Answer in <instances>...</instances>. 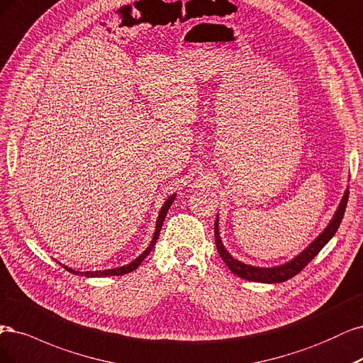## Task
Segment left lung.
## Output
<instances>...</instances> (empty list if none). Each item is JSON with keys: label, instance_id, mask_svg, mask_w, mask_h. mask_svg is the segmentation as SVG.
<instances>
[{"label": "left lung", "instance_id": "obj_1", "mask_svg": "<svg viewBox=\"0 0 363 363\" xmlns=\"http://www.w3.org/2000/svg\"><path fill=\"white\" fill-rule=\"evenodd\" d=\"M347 202H348V190L345 191L341 203L337 206V211L335 213L333 218L330 220L329 226H327L318 238H315L313 242H311L308 247L303 250L298 256H296L294 259L279 265V267H273V268H261V267H252L247 264H242L237 259H233L232 256L228 253V250L225 249V245L221 244L220 235H218V217L216 218V225H214V237H216V245H217V252L220 253L221 259L225 261V264L228 265L229 270L237 274L245 280H252V282H261V284H279V282H285V280L294 277L296 274H298L303 268H305L315 256L320 253V250L324 247V245L332 240V237L336 233L339 225H341L345 208H347Z\"/></svg>", "mask_w": 363, "mask_h": 363}]
</instances>
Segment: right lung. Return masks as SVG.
Returning <instances> with one entry per match:
<instances>
[{
	"mask_svg": "<svg viewBox=\"0 0 363 363\" xmlns=\"http://www.w3.org/2000/svg\"><path fill=\"white\" fill-rule=\"evenodd\" d=\"M174 201V194H172L167 201L164 202V205H162V208H161V211H160V216H158V220H157V226H155V233H154V238H152V241H150V244H149V247L138 256V258H135L131 264H128V265H123V267H119V268H111V270H104V272H75V270H72V268H67V267H65L66 270L69 272V273H72V274H81V276H86V277H102V276H122V274H126V273H131V272H134L135 268L143 262V259L146 258V256L150 253V250L154 249V245H155V242H157V240H158V237H160V230H161V226H162V221H164V218H166V216H167V211H169V208H170V205H172V202Z\"/></svg>",
	"mask_w": 363,
	"mask_h": 363,
	"instance_id": "1",
	"label": "right lung"
}]
</instances>
